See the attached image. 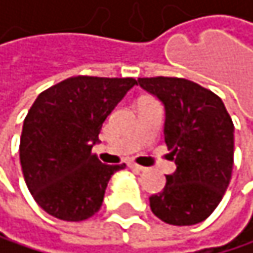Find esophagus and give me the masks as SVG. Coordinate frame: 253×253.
<instances>
[{
  "mask_svg": "<svg viewBox=\"0 0 253 253\" xmlns=\"http://www.w3.org/2000/svg\"><path fill=\"white\" fill-rule=\"evenodd\" d=\"M127 165H129V169H130V170H133V171H136V173H141V171L145 170L144 167H141V165H138V164H135V162H129Z\"/></svg>",
  "mask_w": 253,
  "mask_h": 253,
  "instance_id": "34e87169",
  "label": "esophagus"
}]
</instances>
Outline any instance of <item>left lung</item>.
Masks as SVG:
<instances>
[{"label":"left lung","mask_w":253,"mask_h":253,"mask_svg":"<svg viewBox=\"0 0 253 253\" xmlns=\"http://www.w3.org/2000/svg\"><path fill=\"white\" fill-rule=\"evenodd\" d=\"M165 108L164 138L176 171L150 197L152 212L174 226L208 218L225 194L234 165V124L221 98L177 77L138 79Z\"/></svg>","instance_id":"8db88e82"}]
</instances>
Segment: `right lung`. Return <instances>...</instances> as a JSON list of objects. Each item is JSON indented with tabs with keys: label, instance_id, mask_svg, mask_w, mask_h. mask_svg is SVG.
Listing matches in <instances>:
<instances>
[{
	"label": "right lung",
	"instance_id": "right-lung-1",
	"mask_svg": "<svg viewBox=\"0 0 253 253\" xmlns=\"http://www.w3.org/2000/svg\"><path fill=\"white\" fill-rule=\"evenodd\" d=\"M136 84L132 77L77 76L41 92L28 111L19 144L24 179L38 205L65 221L92 217L111 176L91 150L108 115Z\"/></svg>",
	"mask_w": 253,
	"mask_h": 253
}]
</instances>
